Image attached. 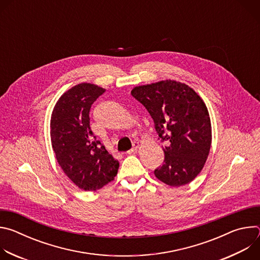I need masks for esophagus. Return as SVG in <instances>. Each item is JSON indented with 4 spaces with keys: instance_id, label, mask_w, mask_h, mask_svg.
<instances>
[{
    "instance_id": "obj_1",
    "label": "esophagus",
    "mask_w": 260,
    "mask_h": 260,
    "mask_svg": "<svg viewBox=\"0 0 260 260\" xmlns=\"http://www.w3.org/2000/svg\"><path fill=\"white\" fill-rule=\"evenodd\" d=\"M138 148H139V143H138V142H135V143H134V147L132 148L131 150H128V151L126 152V154H133V153H135V152L138 150Z\"/></svg>"
}]
</instances>
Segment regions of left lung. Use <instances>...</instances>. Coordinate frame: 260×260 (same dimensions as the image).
Instances as JSON below:
<instances>
[{"label": "left lung", "instance_id": "1", "mask_svg": "<svg viewBox=\"0 0 260 260\" xmlns=\"http://www.w3.org/2000/svg\"><path fill=\"white\" fill-rule=\"evenodd\" d=\"M131 93L149 112L165 143V160L155 177L173 187L188 184L203 170L211 148L205 103L188 85L174 80L137 86Z\"/></svg>", "mask_w": 260, "mask_h": 260}]
</instances>
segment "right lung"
<instances>
[{
	"label": "right lung",
	"mask_w": 260,
	"mask_h": 260,
	"mask_svg": "<svg viewBox=\"0 0 260 260\" xmlns=\"http://www.w3.org/2000/svg\"><path fill=\"white\" fill-rule=\"evenodd\" d=\"M105 89L81 83L64 92L51 115L53 151L63 173L85 191H95L117 175L119 162L96 140L89 125V111Z\"/></svg>",
	"instance_id": "obj_1"
}]
</instances>
